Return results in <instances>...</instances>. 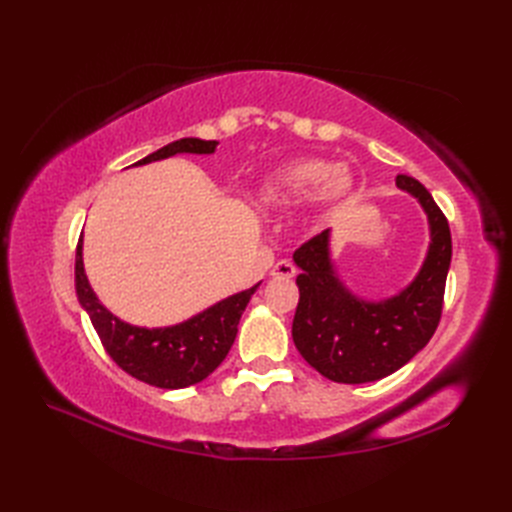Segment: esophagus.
I'll list each match as a JSON object with an SVG mask.
<instances>
[{
    "mask_svg": "<svg viewBox=\"0 0 512 512\" xmlns=\"http://www.w3.org/2000/svg\"><path fill=\"white\" fill-rule=\"evenodd\" d=\"M294 273H297V269H294V265L290 260H280L277 265L271 269V275L273 277H294Z\"/></svg>",
    "mask_w": 512,
    "mask_h": 512,
    "instance_id": "obj_1",
    "label": "esophagus"
}]
</instances>
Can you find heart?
<instances>
[{"mask_svg":"<svg viewBox=\"0 0 512 512\" xmlns=\"http://www.w3.org/2000/svg\"><path fill=\"white\" fill-rule=\"evenodd\" d=\"M354 179L346 166H333L327 160L301 158L271 175L262 188L265 203L290 207L314 200L318 207H333L352 192Z\"/></svg>","mask_w":512,"mask_h":512,"instance_id":"obj_1","label":"heart"}]
</instances>
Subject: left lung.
<instances>
[{
    "label": "left lung",
    "instance_id": "8db88e82",
    "mask_svg": "<svg viewBox=\"0 0 512 512\" xmlns=\"http://www.w3.org/2000/svg\"><path fill=\"white\" fill-rule=\"evenodd\" d=\"M395 181L397 188L418 198L431 226L425 265L404 292L380 303L356 299L331 267L329 230L305 241L292 256L301 269L294 346L333 382L363 384L391 376L427 346L442 318L453 256L451 228L423 183L408 175H397Z\"/></svg>",
    "mask_w": 512,
    "mask_h": 512
}]
</instances>
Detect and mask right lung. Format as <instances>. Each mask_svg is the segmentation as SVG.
Here are the masks:
<instances>
[{"label":"right lung","mask_w":512,"mask_h":512,"mask_svg":"<svg viewBox=\"0 0 512 512\" xmlns=\"http://www.w3.org/2000/svg\"><path fill=\"white\" fill-rule=\"evenodd\" d=\"M215 141H200V138H181L170 143L151 156L138 160V164H149L175 156V153H213ZM74 284L91 324L100 337L108 356L130 374L132 378L147 382L158 389H185L200 380H205L211 371L226 359V354L237 337V324L245 305L250 303L256 284L250 290L220 301L205 309L203 314L190 318L188 322L175 324L166 329H143L119 320L98 301L91 290L83 269V237L76 245L74 262Z\"/></svg>","instance_id":"1"}]
</instances>
